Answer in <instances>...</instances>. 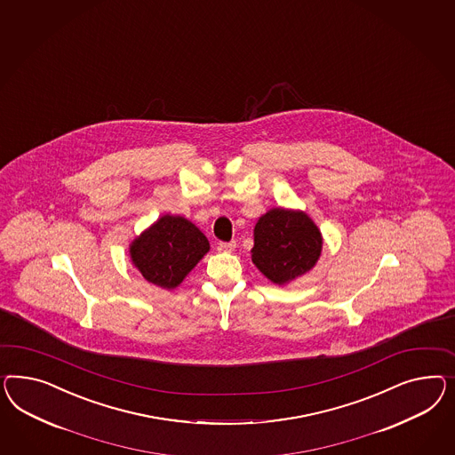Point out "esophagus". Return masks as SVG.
<instances>
[{
	"label": "esophagus",
	"instance_id": "34e87169",
	"mask_svg": "<svg viewBox=\"0 0 455 455\" xmlns=\"http://www.w3.org/2000/svg\"><path fill=\"white\" fill-rule=\"evenodd\" d=\"M234 247H235V243H234V241H229V243H220L218 249L222 251V252H233Z\"/></svg>",
	"mask_w": 455,
	"mask_h": 455
}]
</instances>
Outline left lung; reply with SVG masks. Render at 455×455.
Here are the masks:
<instances>
[{
    "instance_id": "1",
    "label": "left lung",
    "mask_w": 455,
    "mask_h": 455,
    "mask_svg": "<svg viewBox=\"0 0 455 455\" xmlns=\"http://www.w3.org/2000/svg\"><path fill=\"white\" fill-rule=\"evenodd\" d=\"M323 251V235L302 211L274 208L254 228L252 262L274 284L309 273Z\"/></svg>"
}]
</instances>
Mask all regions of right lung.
Wrapping results in <instances>:
<instances>
[{"label":"right lung","mask_w":455,"mask_h":455,"mask_svg":"<svg viewBox=\"0 0 455 455\" xmlns=\"http://www.w3.org/2000/svg\"><path fill=\"white\" fill-rule=\"evenodd\" d=\"M209 251L208 237L181 216H163L132 241V264L144 279L163 289L180 286Z\"/></svg>","instance_id":"1"}]
</instances>
